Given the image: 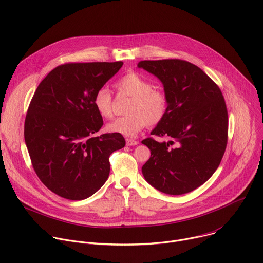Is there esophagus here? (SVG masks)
<instances>
[{
    "mask_svg": "<svg viewBox=\"0 0 263 263\" xmlns=\"http://www.w3.org/2000/svg\"><path fill=\"white\" fill-rule=\"evenodd\" d=\"M126 143H127V145H136V144H138V141L135 139L128 138V139H126Z\"/></svg>",
    "mask_w": 263,
    "mask_h": 263,
    "instance_id": "obj_1",
    "label": "esophagus"
}]
</instances>
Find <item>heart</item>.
Segmentation results:
<instances>
[{
  "instance_id": "1",
  "label": "heart",
  "mask_w": 263,
  "mask_h": 263,
  "mask_svg": "<svg viewBox=\"0 0 263 263\" xmlns=\"http://www.w3.org/2000/svg\"><path fill=\"white\" fill-rule=\"evenodd\" d=\"M119 92L131 98L127 115L107 124L106 129L111 133L124 136H135L147 124L157 125L165 117L167 99L160 90L152 89V85L140 74L129 72L118 83ZM93 106L98 114L105 119L112 117V97L108 88H99L93 96Z\"/></svg>"
}]
</instances>
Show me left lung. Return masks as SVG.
Instances as JSON below:
<instances>
[{"instance_id":"8db88e82","label":"left lung","mask_w":263,"mask_h":263,"mask_svg":"<svg viewBox=\"0 0 263 263\" xmlns=\"http://www.w3.org/2000/svg\"><path fill=\"white\" fill-rule=\"evenodd\" d=\"M137 67L154 74L163 85L167 110L151 134L170 139L141 141L151 149L142 175L161 193H191L213 175L227 146L228 112L221 91L189 61L143 60Z\"/></svg>"}]
</instances>
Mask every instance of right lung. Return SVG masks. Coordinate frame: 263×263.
I'll list each match as a JSON object with an SVG mask.
<instances>
[{"label": "right lung", "mask_w": 263, "mask_h": 263, "mask_svg": "<svg viewBox=\"0 0 263 263\" xmlns=\"http://www.w3.org/2000/svg\"><path fill=\"white\" fill-rule=\"evenodd\" d=\"M122 66V61L59 65L31 100L24 135L33 168L64 199L79 201L97 193L108 179L109 156L126 144L121 134L95 136L103 119L92 102Z\"/></svg>", "instance_id": "add662e5"}]
</instances>
